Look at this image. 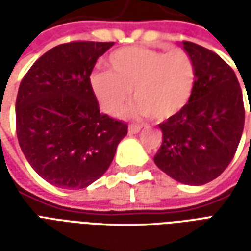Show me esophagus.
I'll return each mask as SVG.
<instances>
[{
  "label": "esophagus",
  "mask_w": 251,
  "mask_h": 251,
  "mask_svg": "<svg viewBox=\"0 0 251 251\" xmlns=\"http://www.w3.org/2000/svg\"><path fill=\"white\" fill-rule=\"evenodd\" d=\"M140 130H141V126L140 125H133V124L129 125V133L130 134H137Z\"/></svg>",
  "instance_id": "esophagus-1"
}]
</instances>
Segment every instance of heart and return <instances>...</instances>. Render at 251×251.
I'll return each instance as SVG.
<instances>
[{
	"mask_svg": "<svg viewBox=\"0 0 251 251\" xmlns=\"http://www.w3.org/2000/svg\"><path fill=\"white\" fill-rule=\"evenodd\" d=\"M109 66L110 71L91 74L90 86L104 113L113 117L125 110L133 90L137 102L129 114L158 121L179 114L194 93V59L181 48L168 52L148 47L121 48L110 55Z\"/></svg>",
	"mask_w": 251,
	"mask_h": 251,
	"instance_id": "obj_1",
	"label": "heart"
}]
</instances>
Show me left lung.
Masks as SVG:
<instances>
[{"label":"left lung","instance_id":"8db88e82","mask_svg":"<svg viewBox=\"0 0 251 251\" xmlns=\"http://www.w3.org/2000/svg\"><path fill=\"white\" fill-rule=\"evenodd\" d=\"M183 46L194 59L196 83L184 109L158 125L163 142L154 163L183 184L201 185L231 163L242 137L245 106L231 67L199 44Z\"/></svg>","mask_w":251,"mask_h":251}]
</instances>
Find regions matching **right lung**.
Wrapping results in <instances>:
<instances>
[{
	"instance_id": "obj_1",
	"label": "right lung",
	"mask_w": 251,
	"mask_h": 251,
	"mask_svg": "<svg viewBox=\"0 0 251 251\" xmlns=\"http://www.w3.org/2000/svg\"><path fill=\"white\" fill-rule=\"evenodd\" d=\"M113 41H71L39 57L20 83L16 131L37 175L82 189L107 171L127 125L100 113L90 86L99 56Z\"/></svg>"
}]
</instances>
